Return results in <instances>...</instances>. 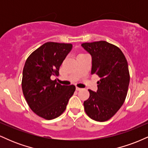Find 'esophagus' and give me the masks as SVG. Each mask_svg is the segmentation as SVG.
<instances>
[{
	"label": "esophagus",
	"instance_id": "esophagus-1",
	"mask_svg": "<svg viewBox=\"0 0 148 148\" xmlns=\"http://www.w3.org/2000/svg\"><path fill=\"white\" fill-rule=\"evenodd\" d=\"M76 90L77 91H79V90H82V88H78V87H76Z\"/></svg>",
	"mask_w": 148,
	"mask_h": 148
}]
</instances>
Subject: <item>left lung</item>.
Masks as SVG:
<instances>
[{
  "label": "left lung",
  "instance_id": "1",
  "mask_svg": "<svg viewBox=\"0 0 148 148\" xmlns=\"http://www.w3.org/2000/svg\"><path fill=\"white\" fill-rule=\"evenodd\" d=\"M92 56L91 74L100 78L97 90H88L90 97L84 102L86 114L92 120H109L126 99L130 76L128 63L122 51L106 41L83 43Z\"/></svg>",
  "mask_w": 148,
  "mask_h": 148
}]
</instances>
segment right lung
Listing matches in <instances>:
<instances>
[{
	"label": "right lung",
	"instance_id": "obj_1",
	"mask_svg": "<svg viewBox=\"0 0 148 148\" xmlns=\"http://www.w3.org/2000/svg\"><path fill=\"white\" fill-rule=\"evenodd\" d=\"M72 49V44L47 42L25 62L21 83L23 95L32 111L46 120L60 116L76 90L74 85L62 86L51 79V76L59 75L61 64Z\"/></svg>",
	"mask_w": 148,
	"mask_h": 148
}]
</instances>
